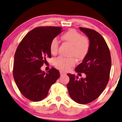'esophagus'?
Returning <instances> with one entry per match:
<instances>
[{"instance_id": "34e87169", "label": "esophagus", "mask_w": 122, "mask_h": 122, "mask_svg": "<svg viewBox=\"0 0 122 122\" xmlns=\"http://www.w3.org/2000/svg\"><path fill=\"white\" fill-rule=\"evenodd\" d=\"M66 74V73L64 72L63 71H60V75H61V76H64V75H65Z\"/></svg>"}]
</instances>
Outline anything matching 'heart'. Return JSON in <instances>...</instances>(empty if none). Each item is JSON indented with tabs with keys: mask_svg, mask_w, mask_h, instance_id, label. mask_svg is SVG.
Masks as SVG:
<instances>
[{
	"mask_svg": "<svg viewBox=\"0 0 122 122\" xmlns=\"http://www.w3.org/2000/svg\"><path fill=\"white\" fill-rule=\"evenodd\" d=\"M62 39L72 45L71 56H74L77 59L82 60L86 56L90 49V42L86 37H83L75 30H70L63 34ZM59 41L57 38H54L50 44V52L55 55L58 52ZM76 64L75 58H69L61 56L55 59V65L57 68L62 71H67Z\"/></svg>",
	"mask_w": 122,
	"mask_h": 122,
	"instance_id": "heart-1",
	"label": "heart"
}]
</instances>
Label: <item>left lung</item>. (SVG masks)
<instances>
[{"instance_id":"8db88e82","label":"left lung","mask_w":122,"mask_h":122,"mask_svg":"<svg viewBox=\"0 0 122 122\" xmlns=\"http://www.w3.org/2000/svg\"><path fill=\"white\" fill-rule=\"evenodd\" d=\"M86 35L90 42L89 52L76 67L77 72L84 73L85 78L67 73V84L70 96L79 104H85L98 97L108 83L111 67V55L104 38L93 30L79 27Z\"/></svg>"}]
</instances>
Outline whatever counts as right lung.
Masks as SVG:
<instances>
[{
	"label": "right lung",
	"instance_id": "add662e5",
	"mask_svg": "<svg viewBox=\"0 0 122 122\" xmlns=\"http://www.w3.org/2000/svg\"><path fill=\"white\" fill-rule=\"evenodd\" d=\"M59 27H39L30 31L16 50L14 60L13 77L20 92L34 102L47 96L52 84L60 77L59 71L52 67L47 72L41 67L51 57L50 44L61 32Z\"/></svg>",
	"mask_w": 122,
	"mask_h": 122
}]
</instances>
